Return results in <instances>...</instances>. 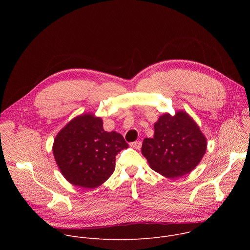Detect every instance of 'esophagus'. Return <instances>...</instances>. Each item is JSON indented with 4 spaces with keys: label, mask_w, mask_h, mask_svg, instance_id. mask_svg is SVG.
I'll list each match as a JSON object with an SVG mask.
<instances>
[{
    "label": "esophagus",
    "mask_w": 250,
    "mask_h": 250,
    "mask_svg": "<svg viewBox=\"0 0 250 250\" xmlns=\"http://www.w3.org/2000/svg\"><path fill=\"white\" fill-rule=\"evenodd\" d=\"M130 146L132 148H135V149H139L141 147V141H134V142H131L130 144Z\"/></svg>",
    "instance_id": "34e87169"
}]
</instances>
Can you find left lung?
Masks as SVG:
<instances>
[{
	"label": "left lung",
	"instance_id": "8db88e82",
	"mask_svg": "<svg viewBox=\"0 0 250 250\" xmlns=\"http://www.w3.org/2000/svg\"><path fill=\"white\" fill-rule=\"evenodd\" d=\"M207 138L197 123L185 111L161 115L154 124L152 138H145L141 153L150 168L175 179L189 174L207 150Z\"/></svg>",
	"mask_w": 250,
	"mask_h": 250
}]
</instances>
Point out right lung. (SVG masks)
Here are the masks:
<instances>
[{
	"mask_svg": "<svg viewBox=\"0 0 250 250\" xmlns=\"http://www.w3.org/2000/svg\"><path fill=\"white\" fill-rule=\"evenodd\" d=\"M128 147L121 133L105 131L103 120L86 113L59 130L52 146L56 164L65 179L80 188L94 189L109 179L116 155Z\"/></svg>",
	"mask_w": 250,
	"mask_h": 250,
	"instance_id": "right-lung-1",
	"label": "right lung"
}]
</instances>
